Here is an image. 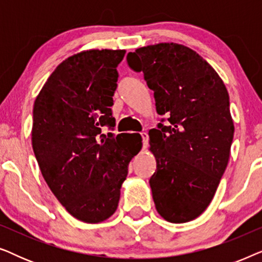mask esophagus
Instances as JSON below:
<instances>
[{
  "instance_id": "34e87169",
  "label": "esophagus",
  "mask_w": 262,
  "mask_h": 262,
  "mask_svg": "<svg viewBox=\"0 0 262 262\" xmlns=\"http://www.w3.org/2000/svg\"><path fill=\"white\" fill-rule=\"evenodd\" d=\"M141 136H142V139H143V146L146 148V145H148V141H149V136H148V134H146V132H142Z\"/></svg>"
}]
</instances>
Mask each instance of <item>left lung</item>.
I'll return each instance as SVG.
<instances>
[{
	"label": "left lung",
	"instance_id": "obj_1",
	"mask_svg": "<svg viewBox=\"0 0 262 262\" xmlns=\"http://www.w3.org/2000/svg\"><path fill=\"white\" fill-rule=\"evenodd\" d=\"M127 63L144 74L157 113L169 116L168 126L149 131L157 212L170 223L195 220L213 199L230 156L234 121L224 82L202 56L177 42L139 48Z\"/></svg>",
	"mask_w": 262,
	"mask_h": 262
}]
</instances>
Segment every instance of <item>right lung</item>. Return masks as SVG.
<instances>
[{
  "label": "right lung",
  "mask_w": 262,
  "mask_h": 262,
  "mask_svg": "<svg viewBox=\"0 0 262 262\" xmlns=\"http://www.w3.org/2000/svg\"><path fill=\"white\" fill-rule=\"evenodd\" d=\"M125 50H87L68 57L39 92L32 146L46 184L71 216L100 223L116 212L128 163L142 143L101 135L112 117L117 67Z\"/></svg>",
  "instance_id": "add662e5"
}]
</instances>
